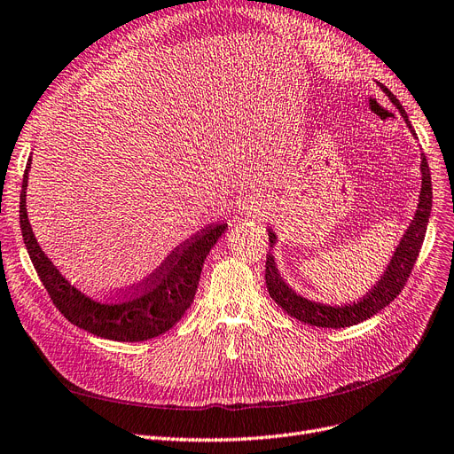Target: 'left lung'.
Here are the masks:
<instances>
[{
	"mask_svg": "<svg viewBox=\"0 0 454 454\" xmlns=\"http://www.w3.org/2000/svg\"><path fill=\"white\" fill-rule=\"evenodd\" d=\"M384 93L389 97V100L396 106V110L401 112V115L404 117L408 129L411 130V134H415V130L411 129V124L408 121V115L404 112L403 104L396 100V97L391 93L387 87H384ZM421 193H419V205H417L413 220L408 227V231L404 232V237L398 244L395 255L387 266V270L384 271L382 279H380L372 290L364 296V300L348 303V305H324L318 301H311L300 294H296L293 288H290L279 276V271L276 268L274 257L266 255V286L268 293L271 296V300H276V303L281 307L285 313H288L290 317H294L300 322L311 324V325H318V328H347V325H354L364 322L367 318H371L372 315H376L378 311H382L386 305H389L401 290L404 288L413 264L417 261V255H419L423 240H425V232H427V225H428V217H430V210H432V180H430V169H428V161L425 158V154H421ZM268 240L270 244H276V234L274 231L268 229Z\"/></svg>",
	"mask_w": 454,
	"mask_h": 454,
	"instance_id": "8db88e82",
	"label": "left lung"
}]
</instances>
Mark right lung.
Returning <instances> with one entry per match:
<instances>
[{"label":"right lung","instance_id":"add662e5","mask_svg":"<svg viewBox=\"0 0 454 454\" xmlns=\"http://www.w3.org/2000/svg\"><path fill=\"white\" fill-rule=\"evenodd\" d=\"M29 166L31 160L26 166L20 192L22 237L37 276L63 317L89 333L126 342L147 340L171 330L192 305L203 262L217 239L225 232L227 223L208 225L175 247L154 274L130 293L117 298L95 300L70 285L35 240L26 210Z\"/></svg>","mask_w":454,"mask_h":454}]
</instances>
